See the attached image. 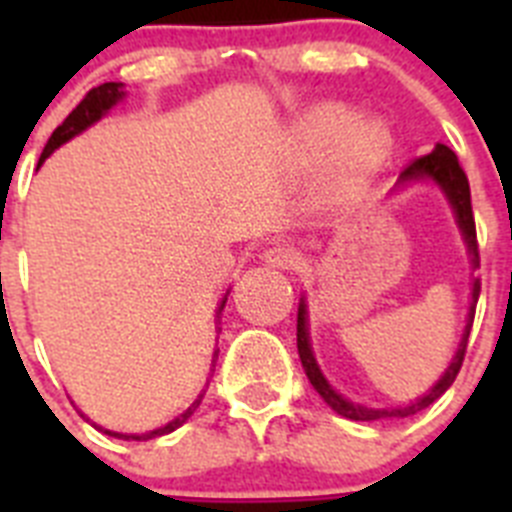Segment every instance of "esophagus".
<instances>
[{"label":"esophagus","instance_id":"1","mask_svg":"<svg viewBox=\"0 0 512 512\" xmlns=\"http://www.w3.org/2000/svg\"><path fill=\"white\" fill-rule=\"evenodd\" d=\"M261 261H264L266 266H271V269H292V266H297V261H300V253H297L292 246L279 243V246L266 248Z\"/></svg>","mask_w":512,"mask_h":512}]
</instances>
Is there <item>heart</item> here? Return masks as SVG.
Returning <instances> with one entry per match:
<instances>
[{
    "label": "heart",
    "instance_id": "obj_1",
    "mask_svg": "<svg viewBox=\"0 0 512 512\" xmlns=\"http://www.w3.org/2000/svg\"><path fill=\"white\" fill-rule=\"evenodd\" d=\"M395 153V135L382 120H359L354 107L315 104L292 122L284 138V158L297 174H310L330 158L325 200L343 205L359 197Z\"/></svg>",
    "mask_w": 512,
    "mask_h": 512
}]
</instances>
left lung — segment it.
<instances>
[{"mask_svg":"<svg viewBox=\"0 0 512 512\" xmlns=\"http://www.w3.org/2000/svg\"><path fill=\"white\" fill-rule=\"evenodd\" d=\"M413 182H433L443 192L446 202H449L451 212L456 217V225L461 230V238L467 243L469 261H472V269H479V248H477V230H474V215H472V194H469V182L464 169L459 166V158L451 151L449 146L443 143H436L428 156L415 158L408 169L402 171L400 179H397V187H408ZM479 300V279H472V300H469V312H467V325H464V333H461V341L456 346V354L451 359L449 369L441 374L431 390L420 395L418 400L408 402V405H397V408H366V405H359V402H351L341 395L338 390L330 387V382L325 379V374L320 372L318 361H315V354H312V343H310V328H307V302L305 297L300 300V307H297V351H300L302 369H305L307 379L315 387L320 397L328 402L330 410H336L338 415L348 420H392V418H408V415H415L418 410L428 408L443 392L449 390L454 384L456 374L461 369V361H464V351H467V338L469 330H472L474 320V307H477Z\"/></svg>","mask_w":512,"mask_h":512,"instance_id":"obj_1","label":"left lung"}]
</instances>
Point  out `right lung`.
<instances>
[{
    "instance_id": "right-lung-1",
    "label": "right lung",
    "mask_w": 512,
    "mask_h": 512,
    "mask_svg": "<svg viewBox=\"0 0 512 512\" xmlns=\"http://www.w3.org/2000/svg\"><path fill=\"white\" fill-rule=\"evenodd\" d=\"M122 99H125V87H122L120 81H107V84H99V87H94L92 92L87 94V97H84L79 104H76V110L71 112V115L66 117V120H63L56 130H53V135H51V138H48V143H45L43 153H40V164H43L45 158L51 156V153L56 151V148H61L63 143H69L71 138H76V135H81L87 128H92L94 122L102 120V117L107 115V112H110L117 102H122ZM225 302H228V292H225V297H223V300H220V305H217V318H220V312H223ZM217 354H220V351H215V354H212V366H215ZM202 397H205V390L200 392V397H197V400H194L192 405H189V408L184 410V413H179L174 420H169V423H166V425H161V428H153V431H146V433H117V431H107V428H102V425H94V428H99V431L107 433V436L122 438V441H148V438L166 436V433L176 431L179 425H184L189 418H192L194 410L200 408ZM81 415H84V413H81ZM84 418H87V415H84Z\"/></svg>"
}]
</instances>
